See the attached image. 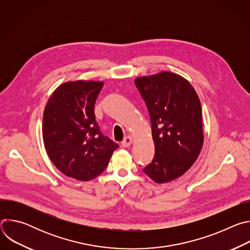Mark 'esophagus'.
Masks as SVG:
<instances>
[{
	"instance_id": "34e87169",
	"label": "esophagus",
	"mask_w": 250,
	"mask_h": 250,
	"mask_svg": "<svg viewBox=\"0 0 250 250\" xmlns=\"http://www.w3.org/2000/svg\"><path fill=\"white\" fill-rule=\"evenodd\" d=\"M131 144H132V137H131V136H126V137H125V139L123 140L122 146H123L124 147H128Z\"/></svg>"
}]
</instances>
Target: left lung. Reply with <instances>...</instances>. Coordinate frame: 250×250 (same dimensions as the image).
I'll use <instances>...</instances> for the list:
<instances>
[{
	"instance_id": "obj_1",
	"label": "left lung",
	"mask_w": 250,
	"mask_h": 250,
	"mask_svg": "<svg viewBox=\"0 0 250 250\" xmlns=\"http://www.w3.org/2000/svg\"><path fill=\"white\" fill-rule=\"evenodd\" d=\"M134 84L147 106L155 146L142 171L156 183L173 181L190 169L204 144L200 99L188 80L167 71Z\"/></svg>"
}]
</instances>
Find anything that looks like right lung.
<instances>
[{"label":"right lung","instance_id":"add662e5","mask_svg":"<svg viewBox=\"0 0 250 250\" xmlns=\"http://www.w3.org/2000/svg\"><path fill=\"white\" fill-rule=\"evenodd\" d=\"M104 83L77 80L61 84L50 96L42 121L46 152L64 175L89 181L108 166L119 145L104 136L94 106Z\"/></svg>","mask_w":250,"mask_h":250}]
</instances>
